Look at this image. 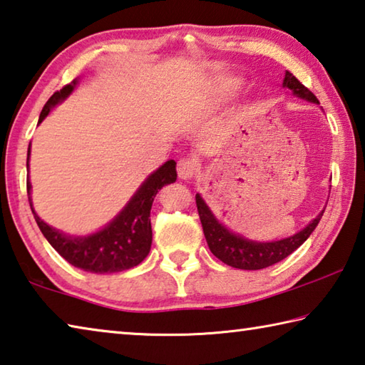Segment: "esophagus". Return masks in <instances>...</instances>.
I'll list each match as a JSON object with an SVG mask.
<instances>
[{
	"label": "esophagus",
	"mask_w": 365,
	"mask_h": 365,
	"mask_svg": "<svg viewBox=\"0 0 365 365\" xmlns=\"http://www.w3.org/2000/svg\"><path fill=\"white\" fill-rule=\"evenodd\" d=\"M177 174L182 180H190L191 177L196 174V163L195 159L190 158H183L177 163Z\"/></svg>",
	"instance_id": "34e87169"
}]
</instances>
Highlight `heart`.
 <instances>
[{
	"label": "heart",
	"mask_w": 365,
	"mask_h": 365,
	"mask_svg": "<svg viewBox=\"0 0 365 365\" xmlns=\"http://www.w3.org/2000/svg\"><path fill=\"white\" fill-rule=\"evenodd\" d=\"M238 86V82H230V85H228V88L230 90H235Z\"/></svg>",
	"instance_id": "heart-1"
}]
</instances>
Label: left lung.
<instances>
[{"label": "left lung", "instance_id": "left-lung-1", "mask_svg": "<svg viewBox=\"0 0 365 365\" xmlns=\"http://www.w3.org/2000/svg\"><path fill=\"white\" fill-rule=\"evenodd\" d=\"M283 86L293 91V95L302 100L319 103L316 95L311 90L306 88L298 78H296L292 72L285 73V80H283ZM196 206L197 214H200V220L202 225V232H205L206 242L209 250L212 255L220 259L222 262L227 265H232L235 269H243V270H259L265 269L269 265H274L280 262L282 259L292 255L294 250H298L299 246L306 242L316 227L319 220L322 219L324 211L320 212L311 224L306 225L301 232H298L293 237L279 240V242H270V243H257L246 240L240 235H235L230 230L220 224V222L214 217L211 209L206 206L205 200L200 195H196Z\"/></svg>", "mask_w": 365, "mask_h": 365}]
</instances>
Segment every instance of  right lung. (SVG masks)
Masks as SVG:
<instances>
[{
	"instance_id": "obj_1",
	"label": "right lung",
	"mask_w": 365,
	"mask_h": 365,
	"mask_svg": "<svg viewBox=\"0 0 365 365\" xmlns=\"http://www.w3.org/2000/svg\"><path fill=\"white\" fill-rule=\"evenodd\" d=\"M76 85L77 80H72L69 85L63 86V88L49 98L45 108L41 109L38 123L45 119L51 108L56 106L58 103L66 100L72 93ZM29 158L30 146L27 151V168ZM175 180V160L170 159L146 178L143 185L137 190V193L132 196V200L127 202V206L103 230L88 235V237L77 238L66 237L64 233L49 227L36 215L32 206V200H30V188H32L30 180H27V195L36 225L40 227L48 243L67 262L72 264L73 267L91 272V274H114V272L135 267L148 256L153 242L150 212L154 196H156L158 191L164 185L174 183Z\"/></svg>"
}]
</instances>
